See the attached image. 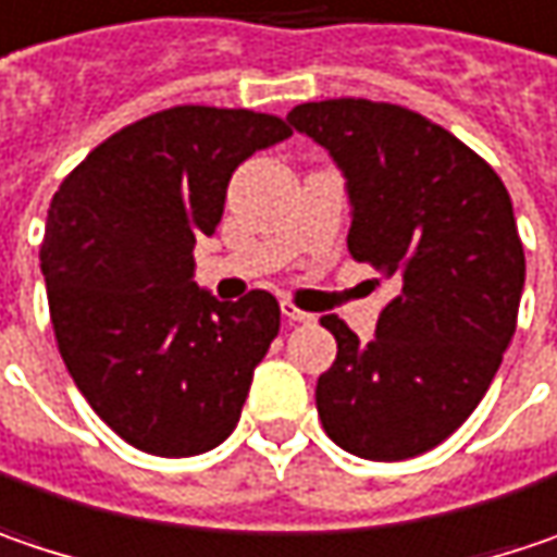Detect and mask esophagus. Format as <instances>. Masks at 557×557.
<instances>
[{"label":"esophagus","instance_id":"1","mask_svg":"<svg viewBox=\"0 0 557 557\" xmlns=\"http://www.w3.org/2000/svg\"><path fill=\"white\" fill-rule=\"evenodd\" d=\"M280 311H283V318L293 321V324H311V321H314L311 311H302L299 306H293V302H280Z\"/></svg>","mask_w":557,"mask_h":557}]
</instances>
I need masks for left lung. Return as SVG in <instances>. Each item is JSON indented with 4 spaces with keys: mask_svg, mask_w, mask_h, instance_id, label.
Returning a JSON list of instances; mask_svg holds the SVG:
<instances>
[{
    "mask_svg": "<svg viewBox=\"0 0 557 557\" xmlns=\"http://www.w3.org/2000/svg\"><path fill=\"white\" fill-rule=\"evenodd\" d=\"M286 122L346 180L356 261L397 296L362 344L337 314L314 404L327 438L366 460H407L454 435L517 331L527 258L498 173L447 128L394 103L321 100Z\"/></svg>",
    "mask_w": 557,
    "mask_h": 557,
    "instance_id": "obj_1",
    "label": "left lung"
}]
</instances>
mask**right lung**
Returning <instances> with one entry per match:
<instances>
[{"instance_id": "right-lung-1", "label": "right lung", "mask_w": 557, "mask_h": 557, "mask_svg": "<svg viewBox=\"0 0 557 557\" xmlns=\"http://www.w3.org/2000/svg\"><path fill=\"white\" fill-rule=\"evenodd\" d=\"M289 135L277 115L173 107L115 132L52 195L40 268L55 344L90 409L145 454L195 457L239 422L280 306L264 289L213 299L191 251L236 166Z\"/></svg>"}]
</instances>
